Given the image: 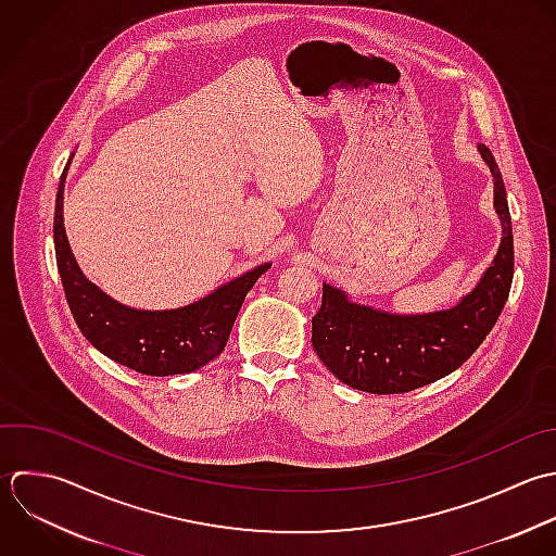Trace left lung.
Wrapping results in <instances>:
<instances>
[{
	"label": "left lung",
	"mask_w": 556,
	"mask_h": 556,
	"mask_svg": "<svg viewBox=\"0 0 556 556\" xmlns=\"http://www.w3.org/2000/svg\"><path fill=\"white\" fill-rule=\"evenodd\" d=\"M494 175V207L503 240L494 264L459 305L431 314H390L349 301L323 283V305L312 318L320 362L346 386L370 394H405L455 372L494 329L514 281V229L498 164L479 144Z\"/></svg>",
	"instance_id": "left-lung-1"
}]
</instances>
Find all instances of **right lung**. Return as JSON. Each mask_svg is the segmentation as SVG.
<instances>
[{
	"instance_id": "obj_1",
	"label": "right lung",
	"mask_w": 556,
	"mask_h": 556,
	"mask_svg": "<svg viewBox=\"0 0 556 556\" xmlns=\"http://www.w3.org/2000/svg\"><path fill=\"white\" fill-rule=\"evenodd\" d=\"M64 177L66 168L55 194L53 244L64 296L84 338L105 357L149 377L194 372L218 357L247 292L270 264L240 275L186 307L147 312L121 305L84 277L71 253L62 218Z\"/></svg>"
}]
</instances>
